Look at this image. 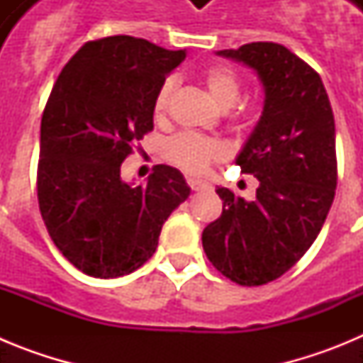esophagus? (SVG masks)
<instances>
[{
    "mask_svg": "<svg viewBox=\"0 0 363 363\" xmlns=\"http://www.w3.org/2000/svg\"><path fill=\"white\" fill-rule=\"evenodd\" d=\"M187 184L191 185L192 191H207V189H211V185L207 184V182H203V179H196V178H189Z\"/></svg>",
    "mask_w": 363,
    "mask_h": 363,
    "instance_id": "34e87169",
    "label": "esophagus"
}]
</instances>
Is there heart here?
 <instances>
[{
	"instance_id": "obj_1",
	"label": "heart",
	"mask_w": 363,
	"mask_h": 363,
	"mask_svg": "<svg viewBox=\"0 0 363 363\" xmlns=\"http://www.w3.org/2000/svg\"><path fill=\"white\" fill-rule=\"evenodd\" d=\"M203 82L207 91H209L211 98L214 104L220 108L227 111L233 107L240 98V82L238 76L227 67H211L205 70ZM172 79H167L162 86H160L156 99H154V112L156 116H162L165 112L169 98H171ZM221 147L214 140L209 138L198 136L192 133H182L174 136L167 145V156L172 163L179 165L184 171L191 172V174H201L207 171V167L213 160L221 156Z\"/></svg>"
}]
</instances>
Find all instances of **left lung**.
I'll list each match as a JSON object with an SVG mask.
<instances>
[{"label": "left lung", "mask_w": 363, "mask_h": 363, "mask_svg": "<svg viewBox=\"0 0 363 363\" xmlns=\"http://www.w3.org/2000/svg\"><path fill=\"white\" fill-rule=\"evenodd\" d=\"M216 56L249 67L264 86L262 116L234 160L259 185L255 201L218 187L223 213L201 243L223 277L264 285L306 255L331 209L335 116L322 78L284 45L258 41Z\"/></svg>", "instance_id": "1"}]
</instances>
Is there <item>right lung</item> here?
I'll use <instances>...</instances> for the list:
<instances>
[{"label": "right lung", "instance_id": "1", "mask_svg": "<svg viewBox=\"0 0 363 363\" xmlns=\"http://www.w3.org/2000/svg\"><path fill=\"white\" fill-rule=\"evenodd\" d=\"M185 56L142 38H104L83 45L54 83L41 118L38 200L52 242L89 277L142 267L191 194L171 165L154 167L143 185L121 179L130 143L154 129L160 86Z\"/></svg>", "mask_w": 363, "mask_h": 363}]
</instances>
